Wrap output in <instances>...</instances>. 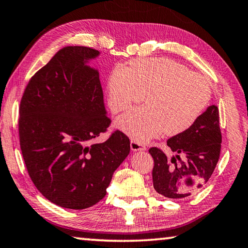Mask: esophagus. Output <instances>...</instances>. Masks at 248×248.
<instances>
[{"instance_id":"esophagus-1","label":"esophagus","mask_w":248,"mask_h":248,"mask_svg":"<svg viewBox=\"0 0 248 248\" xmlns=\"http://www.w3.org/2000/svg\"><path fill=\"white\" fill-rule=\"evenodd\" d=\"M131 150L133 152H140V151H145L146 147L143 145V144H140L137 142L135 140H131Z\"/></svg>"}]
</instances>
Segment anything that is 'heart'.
I'll use <instances>...</instances> for the list:
<instances>
[{"label":"heart","instance_id":"b5f03b06","mask_svg":"<svg viewBox=\"0 0 248 248\" xmlns=\"http://www.w3.org/2000/svg\"><path fill=\"white\" fill-rule=\"evenodd\" d=\"M108 103L114 113L140 106L120 116L116 125L133 140L147 142L163 133L177 135L199 121L211 100V89L203 76L166 58L139 59L131 67L122 64L108 78Z\"/></svg>","mask_w":248,"mask_h":248}]
</instances>
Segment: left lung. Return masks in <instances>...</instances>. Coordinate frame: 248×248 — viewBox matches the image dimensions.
<instances>
[{"label": "left lung", "instance_id": "8db88e82", "mask_svg": "<svg viewBox=\"0 0 248 248\" xmlns=\"http://www.w3.org/2000/svg\"><path fill=\"white\" fill-rule=\"evenodd\" d=\"M220 144L218 108L211 105L192 127L167 140V146L175 153L170 161L161 150L150 148L154 159L152 175L156 192L167 199L182 200L200 190L214 172ZM181 155L185 156L183 161Z\"/></svg>", "mask_w": 248, "mask_h": 248}]
</instances>
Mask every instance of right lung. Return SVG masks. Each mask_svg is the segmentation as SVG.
Masks as SVG:
<instances>
[{
    "mask_svg": "<svg viewBox=\"0 0 248 248\" xmlns=\"http://www.w3.org/2000/svg\"><path fill=\"white\" fill-rule=\"evenodd\" d=\"M101 53L65 46L34 74L20 105L21 150L34 185L61 207L84 209L98 203L129 154L120 131L95 143L111 120L105 109L97 68Z\"/></svg>",
    "mask_w": 248,
    "mask_h": 248,
    "instance_id": "right-lung-1",
    "label": "right lung"
}]
</instances>
